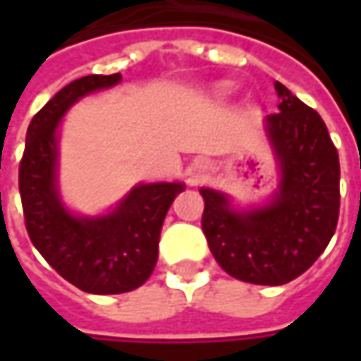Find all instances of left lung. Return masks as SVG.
<instances>
[{
    "label": "left lung",
    "instance_id": "1",
    "mask_svg": "<svg viewBox=\"0 0 361 361\" xmlns=\"http://www.w3.org/2000/svg\"><path fill=\"white\" fill-rule=\"evenodd\" d=\"M275 90L279 112L265 122L281 171L273 201L239 213L227 195L201 188L211 253L231 277L255 285H283L305 273L331 241L340 216V159L326 122L281 82Z\"/></svg>",
    "mask_w": 361,
    "mask_h": 361
}]
</instances>
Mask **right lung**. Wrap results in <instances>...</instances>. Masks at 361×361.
Masks as SVG:
<instances>
[{
	"instance_id": "right-lung-1",
	"label": "right lung",
	"mask_w": 361,
	"mask_h": 361,
	"mask_svg": "<svg viewBox=\"0 0 361 361\" xmlns=\"http://www.w3.org/2000/svg\"><path fill=\"white\" fill-rule=\"evenodd\" d=\"M122 76L92 74L74 80L35 114L20 162L25 229L54 269L86 293H126L145 283L159 259L162 221L183 183L134 187L108 215L76 216L60 201L56 185L58 126L86 94L118 84Z\"/></svg>"
}]
</instances>
